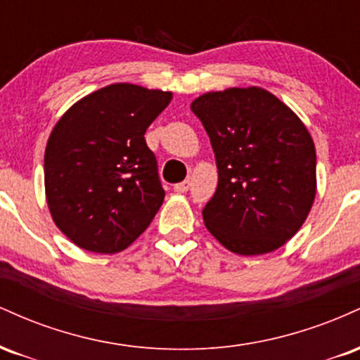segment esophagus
<instances>
[{
    "label": "esophagus",
    "mask_w": 360,
    "mask_h": 360,
    "mask_svg": "<svg viewBox=\"0 0 360 360\" xmlns=\"http://www.w3.org/2000/svg\"><path fill=\"white\" fill-rule=\"evenodd\" d=\"M189 189V181H183V183H177L174 186L176 193H186Z\"/></svg>",
    "instance_id": "obj_1"
}]
</instances>
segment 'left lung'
Wrapping results in <instances>:
<instances>
[{"label": "left lung", "instance_id": "1", "mask_svg": "<svg viewBox=\"0 0 360 360\" xmlns=\"http://www.w3.org/2000/svg\"><path fill=\"white\" fill-rule=\"evenodd\" d=\"M218 167L203 210L208 232L238 255L279 249L307 220L316 194V152L308 128L269 91H210L191 103Z\"/></svg>", "mask_w": 360, "mask_h": 360}]
</instances>
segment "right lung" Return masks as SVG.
Returning a JSON list of instances; mask_svg holds the SVG:
<instances>
[{"instance_id":"obj_1","label":"right lung","mask_w":360,"mask_h":360,"mask_svg":"<svg viewBox=\"0 0 360 360\" xmlns=\"http://www.w3.org/2000/svg\"><path fill=\"white\" fill-rule=\"evenodd\" d=\"M171 100V91L117 82L74 103L52 128L45 198L77 247L117 254L154 220L166 193L143 135Z\"/></svg>"}]
</instances>
